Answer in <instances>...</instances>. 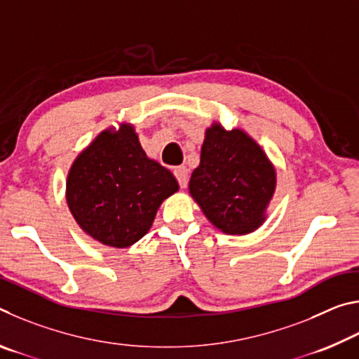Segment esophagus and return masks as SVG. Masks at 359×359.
Masks as SVG:
<instances>
[{"label":"esophagus","mask_w":359,"mask_h":359,"mask_svg":"<svg viewBox=\"0 0 359 359\" xmlns=\"http://www.w3.org/2000/svg\"><path fill=\"white\" fill-rule=\"evenodd\" d=\"M174 175H175V179H177L180 188H187V185H188V169L185 166L174 168Z\"/></svg>","instance_id":"34e87169"}]
</instances>
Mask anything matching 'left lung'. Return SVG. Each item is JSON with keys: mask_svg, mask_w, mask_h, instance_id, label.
<instances>
[{"mask_svg": "<svg viewBox=\"0 0 359 359\" xmlns=\"http://www.w3.org/2000/svg\"><path fill=\"white\" fill-rule=\"evenodd\" d=\"M276 188V171L259 145L244 131L212 125L190 193L210 223L226 234H247L264 220Z\"/></svg>", "mask_w": 359, "mask_h": 359, "instance_id": "8db88e82", "label": "left lung"}]
</instances>
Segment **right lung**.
<instances>
[{
	"label": "right lung",
	"mask_w": 359,
	"mask_h": 359,
	"mask_svg": "<svg viewBox=\"0 0 359 359\" xmlns=\"http://www.w3.org/2000/svg\"><path fill=\"white\" fill-rule=\"evenodd\" d=\"M179 190L169 169L150 160L130 125L102 131L72 165L66 199L85 233L125 248L150 229L156 210Z\"/></svg>",
	"instance_id": "add662e5"
}]
</instances>
